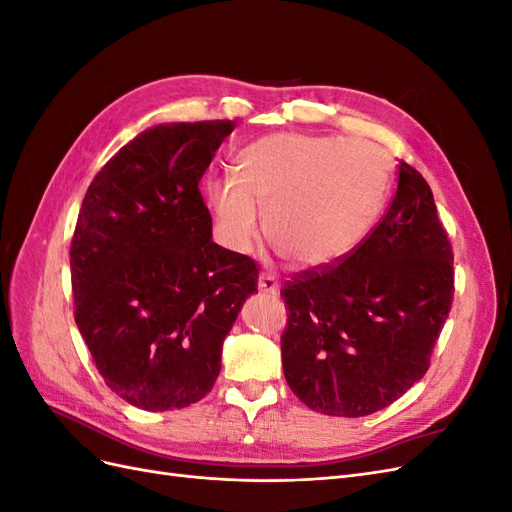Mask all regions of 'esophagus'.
<instances>
[{
  "instance_id": "34e87169",
  "label": "esophagus",
  "mask_w": 512,
  "mask_h": 512,
  "mask_svg": "<svg viewBox=\"0 0 512 512\" xmlns=\"http://www.w3.org/2000/svg\"><path fill=\"white\" fill-rule=\"evenodd\" d=\"M258 290L275 294L277 292V277L273 273H269V271L260 273V277H258Z\"/></svg>"
}]
</instances>
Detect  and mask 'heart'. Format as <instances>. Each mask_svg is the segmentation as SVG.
<instances>
[{"mask_svg":"<svg viewBox=\"0 0 512 512\" xmlns=\"http://www.w3.org/2000/svg\"><path fill=\"white\" fill-rule=\"evenodd\" d=\"M391 170L367 141L277 132L239 151L232 177L211 179L207 205L222 241L245 250L265 235L301 269L327 267L352 252L380 215Z\"/></svg>","mask_w":512,"mask_h":512,"instance_id":"b5f03b06","label":"heart"}]
</instances>
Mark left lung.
<instances>
[{"mask_svg":"<svg viewBox=\"0 0 512 512\" xmlns=\"http://www.w3.org/2000/svg\"><path fill=\"white\" fill-rule=\"evenodd\" d=\"M453 292V247L431 188L401 160L395 196L369 235L282 288V363L292 393L329 416L391 406L429 369Z\"/></svg>","mask_w":512,"mask_h":512,"instance_id":"1","label":"left lung"}]
</instances>
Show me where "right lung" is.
Listing matches in <instances>:
<instances>
[{
	"mask_svg": "<svg viewBox=\"0 0 512 512\" xmlns=\"http://www.w3.org/2000/svg\"><path fill=\"white\" fill-rule=\"evenodd\" d=\"M237 121L166 123L121 147L91 181L70 245L74 320L106 386L179 410L220 376L222 344L258 265L211 241L198 183Z\"/></svg>",
	"mask_w": 512,
	"mask_h": 512,
	"instance_id": "1",
	"label": "right lung"
}]
</instances>
